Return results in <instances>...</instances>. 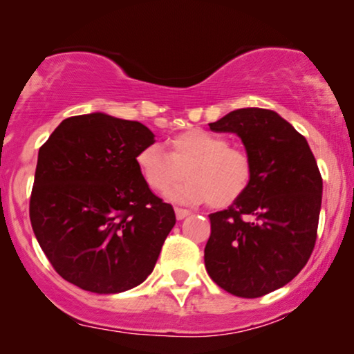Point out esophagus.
Instances as JSON below:
<instances>
[{"label": "esophagus", "instance_id": "34e87169", "mask_svg": "<svg viewBox=\"0 0 354 354\" xmlns=\"http://www.w3.org/2000/svg\"><path fill=\"white\" fill-rule=\"evenodd\" d=\"M190 214V212H188L187 209H182V207H176V217L178 221H182V219H185V217Z\"/></svg>", "mask_w": 354, "mask_h": 354}]
</instances>
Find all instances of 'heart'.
I'll use <instances>...</instances> for the list:
<instances>
[{
    "mask_svg": "<svg viewBox=\"0 0 354 354\" xmlns=\"http://www.w3.org/2000/svg\"><path fill=\"white\" fill-rule=\"evenodd\" d=\"M169 148L171 153L151 143L137 154L140 176L158 193H166L187 174L185 184L167 193L169 200L185 205L207 201L212 207H227L248 190L253 177L250 154L232 147L221 135L190 129L172 137Z\"/></svg>",
    "mask_w": 354,
    "mask_h": 354,
    "instance_id": "b5f03b06",
    "label": "heart"
}]
</instances>
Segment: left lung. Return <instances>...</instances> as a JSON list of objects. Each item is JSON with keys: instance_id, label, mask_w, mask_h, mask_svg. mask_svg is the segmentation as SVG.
<instances>
[{"instance_id": "obj_1", "label": "left lung", "mask_w": 354, "mask_h": 354, "mask_svg": "<svg viewBox=\"0 0 354 354\" xmlns=\"http://www.w3.org/2000/svg\"><path fill=\"white\" fill-rule=\"evenodd\" d=\"M239 135L253 162L245 195L209 214V277L235 297L259 298L287 285L316 243L322 177L306 138L270 109L232 111L209 124Z\"/></svg>"}]
</instances>
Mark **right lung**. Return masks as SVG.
<instances>
[{
  "mask_svg": "<svg viewBox=\"0 0 354 354\" xmlns=\"http://www.w3.org/2000/svg\"><path fill=\"white\" fill-rule=\"evenodd\" d=\"M151 143L137 120L90 113L62 120L40 148L32 229L67 282L114 295L153 272L176 212L140 176L137 154Z\"/></svg>",
  "mask_w": 354,
  "mask_h": 354,
  "instance_id": "add662e5",
  "label": "right lung"
}]
</instances>
